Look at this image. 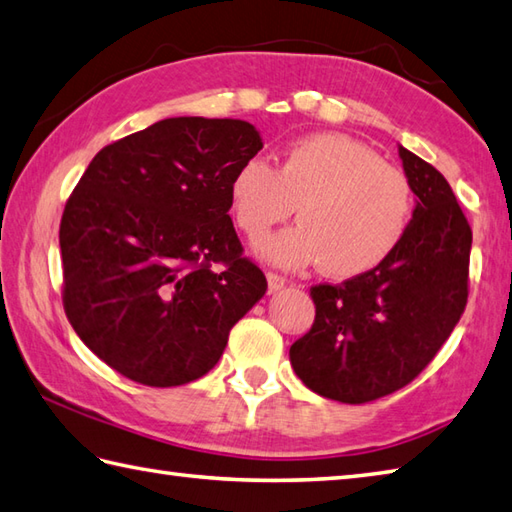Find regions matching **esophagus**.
Here are the masks:
<instances>
[{
	"mask_svg": "<svg viewBox=\"0 0 512 512\" xmlns=\"http://www.w3.org/2000/svg\"><path fill=\"white\" fill-rule=\"evenodd\" d=\"M285 285H287V280L283 276L274 274V271H267V287H269L271 294H274V291H280Z\"/></svg>",
	"mask_w": 512,
	"mask_h": 512,
	"instance_id": "34e87169",
	"label": "esophagus"
}]
</instances>
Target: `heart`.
<instances>
[{"label":"heart","mask_w":512,"mask_h":512,"mask_svg":"<svg viewBox=\"0 0 512 512\" xmlns=\"http://www.w3.org/2000/svg\"><path fill=\"white\" fill-rule=\"evenodd\" d=\"M296 203L300 223L260 241L256 252L287 269L322 263L333 278L369 274L389 260L415 210L409 179L342 132L289 143L278 170L252 156L229 179V210L249 241L289 218Z\"/></svg>","instance_id":"b5f03b06"}]
</instances>
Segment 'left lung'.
<instances>
[{
    "mask_svg": "<svg viewBox=\"0 0 512 512\" xmlns=\"http://www.w3.org/2000/svg\"><path fill=\"white\" fill-rule=\"evenodd\" d=\"M415 194L395 254L342 285L311 287L316 320L291 344L298 378L322 398L362 404L409 384L464 314L473 232L451 185L398 145Z\"/></svg>",
    "mask_w": 512,
    "mask_h": 512,
    "instance_id": "obj_1",
    "label": "left lung"
}]
</instances>
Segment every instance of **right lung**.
<instances>
[{
    "label": "right lung",
    "instance_id": "add662e5",
    "mask_svg": "<svg viewBox=\"0 0 512 512\" xmlns=\"http://www.w3.org/2000/svg\"><path fill=\"white\" fill-rule=\"evenodd\" d=\"M260 148L247 121L172 117L106 145L83 172L59 227L64 307L125 378L198 380L265 296L227 214L229 179Z\"/></svg>",
    "mask_w": 512,
    "mask_h": 512
}]
</instances>
